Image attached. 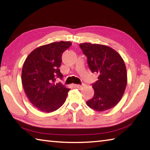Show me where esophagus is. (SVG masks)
Instances as JSON below:
<instances>
[{"mask_svg":"<svg viewBox=\"0 0 150 150\" xmlns=\"http://www.w3.org/2000/svg\"><path fill=\"white\" fill-rule=\"evenodd\" d=\"M84 85H85L84 84H82V85H75V87H77V88H81V87H83Z\"/></svg>","mask_w":150,"mask_h":150,"instance_id":"obj_1","label":"esophagus"}]
</instances>
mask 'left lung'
Here are the masks:
<instances>
[{"mask_svg": "<svg viewBox=\"0 0 150 150\" xmlns=\"http://www.w3.org/2000/svg\"><path fill=\"white\" fill-rule=\"evenodd\" d=\"M79 46L87 57L93 73L98 75L92 84L93 97L87 105L96 111H105L115 107L122 97L127 85L125 63L120 55L107 45L83 43Z\"/></svg>", "mask_w": 150, "mask_h": 150, "instance_id": "left-lung-1", "label": "left lung"}]
</instances>
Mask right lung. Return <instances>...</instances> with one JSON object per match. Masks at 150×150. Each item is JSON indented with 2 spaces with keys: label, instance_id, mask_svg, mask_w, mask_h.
Segmentation results:
<instances>
[{
  "label": "right lung",
  "instance_id": "right-lung-1",
  "mask_svg": "<svg viewBox=\"0 0 150 150\" xmlns=\"http://www.w3.org/2000/svg\"><path fill=\"white\" fill-rule=\"evenodd\" d=\"M70 42H56L42 45L26 57L22 71V83L29 100L35 108L52 112L62 106L70 89L62 83H55L56 77L62 78L59 67L63 52Z\"/></svg>",
  "mask_w": 150,
  "mask_h": 150
}]
</instances>
